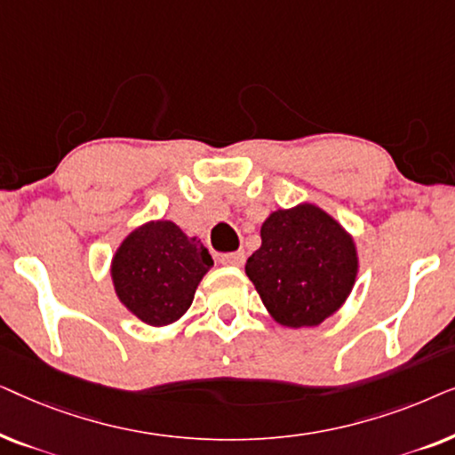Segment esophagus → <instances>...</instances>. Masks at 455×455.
<instances>
[{
    "instance_id": "34e87169",
    "label": "esophagus",
    "mask_w": 455,
    "mask_h": 455,
    "mask_svg": "<svg viewBox=\"0 0 455 455\" xmlns=\"http://www.w3.org/2000/svg\"><path fill=\"white\" fill-rule=\"evenodd\" d=\"M244 252H228V254H221L220 260L223 265H232V267H242L244 265Z\"/></svg>"
}]
</instances>
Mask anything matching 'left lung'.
<instances>
[{
	"instance_id": "1",
	"label": "left lung",
	"mask_w": 455,
	"mask_h": 455,
	"mask_svg": "<svg viewBox=\"0 0 455 455\" xmlns=\"http://www.w3.org/2000/svg\"><path fill=\"white\" fill-rule=\"evenodd\" d=\"M260 240L246 260V275L279 325H321L350 296L358 273L356 244L316 204L273 211L260 226Z\"/></svg>"
}]
</instances>
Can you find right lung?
I'll return each mask as SVG.
<instances>
[{"label":"right lung","mask_w":455,"mask_h":455,"mask_svg":"<svg viewBox=\"0 0 455 455\" xmlns=\"http://www.w3.org/2000/svg\"><path fill=\"white\" fill-rule=\"evenodd\" d=\"M213 259L198 238L173 221H148L126 235L111 259L116 294L142 323L164 327L178 321Z\"/></svg>","instance_id":"right-lung-1"}]
</instances>
